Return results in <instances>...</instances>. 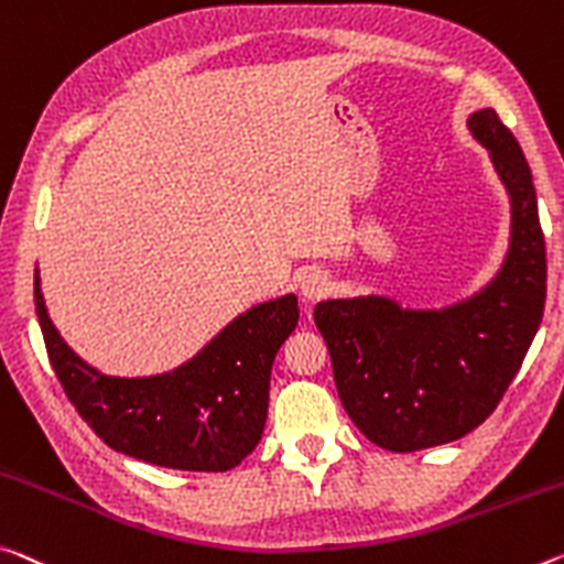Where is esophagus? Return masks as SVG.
I'll return each instance as SVG.
<instances>
[{"instance_id": "obj_1", "label": "esophagus", "mask_w": 564, "mask_h": 564, "mask_svg": "<svg viewBox=\"0 0 564 564\" xmlns=\"http://www.w3.org/2000/svg\"><path fill=\"white\" fill-rule=\"evenodd\" d=\"M299 291H301L303 301L314 303V301L326 296V293L330 291V283H328V279L321 271H308V273L301 275Z\"/></svg>"}]
</instances>
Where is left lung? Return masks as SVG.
I'll return each mask as SVG.
<instances>
[{"instance_id":"left-lung-1","label":"left lung","mask_w":564,"mask_h":564,"mask_svg":"<svg viewBox=\"0 0 564 564\" xmlns=\"http://www.w3.org/2000/svg\"><path fill=\"white\" fill-rule=\"evenodd\" d=\"M509 198V246L497 273L446 306L387 293L316 303L314 318L341 404L366 440L419 452L462 440L495 411L538 334L547 258L530 165L491 107L467 118Z\"/></svg>"}]
</instances>
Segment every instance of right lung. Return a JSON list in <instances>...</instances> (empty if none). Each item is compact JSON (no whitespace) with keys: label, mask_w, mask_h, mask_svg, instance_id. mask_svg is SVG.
Segmentation results:
<instances>
[{"label":"right lung","mask_w":564,"mask_h":564,"mask_svg":"<svg viewBox=\"0 0 564 564\" xmlns=\"http://www.w3.org/2000/svg\"><path fill=\"white\" fill-rule=\"evenodd\" d=\"M34 306L52 369L93 432L115 452L183 471H228L256 449L273 359L299 324V299L285 293L243 311L173 371L110 377L59 336L44 306L40 271Z\"/></svg>","instance_id":"1"}]
</instances>
